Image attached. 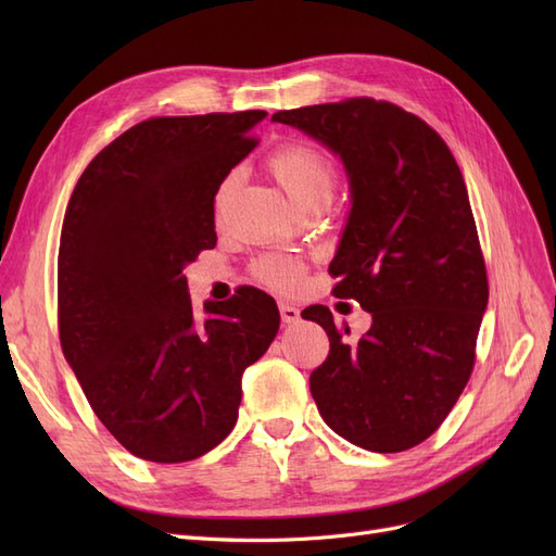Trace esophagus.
I'll return each mask as SVG.
<instances>
[{"instance_id": "esophagus-1", "label": "esophagus", "mask_w": 556, "mask_h": 556, "mask_svg": "<svg viewBox=\"0 0 556 556\" xmlns=\"http://www.w3.org/2000/svg\"><path fill=\"white\" fill-rule=\"evenodd\" d=\"M278 311H280V317H282L285 325H294V323H299V319H301L299 308L292 306V304H288V301H280Z\"/></svg>"}]
</instances>
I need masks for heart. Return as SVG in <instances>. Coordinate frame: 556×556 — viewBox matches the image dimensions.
Masks as SVG:
<instances>
[{
	"label": "heart",
	"instance_id": "b5f03b06",
	"mask_svg": "<svg viewBox=\"0 0 556 556\" xmlns=\"http://www.w3.org/2000/svg\"><path fill=\"white\" fill-rule=\"evenodd\" d=\"M268 166H271L274 176L301 208L317 204V201H331L336 190V164L317 146L304 141L285 143L274 150V155L268 157ZM237 180L239 172H231L217 185L215 213L225 208ZM304 262L294 255H285V252H271V255H264L252 264L255 278L266 285V288L278 292L296 290L301 278H304Z\"/></svg>",
	"mask_w": 556,
	"mask_h": 556
}]
</instances>
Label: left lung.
Returning <instances> with one entry per match:
<instances>
[{"mask_svg": "<svg viewBox=\"0 0 556 556\" xmlns=\"http://www.w3.org/2000/svg\"><path fill=\"white\" fill-rule=\"evenodd\" d=\"M271 121L341 155L352 208L329 274L336 296L374 317L348 343L350 329L336 327L327 306L304 311L329 336V355L311 374L317 410L352 445L410 450L464 392L490 296L459 164L422 117L371 97Z\"/></svg>", "mask_w": 556, "mask_h": 556, "instance_id": "left-lung-1", "label": "left lung"}]
</instances>
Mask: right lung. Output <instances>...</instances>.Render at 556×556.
<instances>
[{"instance_id":"obj_1","label":"right lung","mask_w":556,"mask_h":556,"mask_svg":"<svg viewBox=\"0 0 556 556\" xmlns=\"http://www.w3.org/2000/svg\"><path fill=\"white\" fill-rule=\"evenodd\" d=\"M266 111L166 115L99 153L66 206L58 327L113 439L155 464L192 462L237 425L241 376L278 333L276 301L239 288L197 317L185 264L215 248L217 185Z\"/></svg>"}]
</instances>
